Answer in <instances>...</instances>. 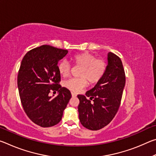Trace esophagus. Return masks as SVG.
<instances>
[{
  "mask_svg": "<svg viewBox=\"0 0 156 156\" xmlns=\"http://www.w3.org/2000/svg\"><path fill=\"white\" fill-rule=\"evenodd\" d=\"M72 97H76V96H77V95H76V94L72 92Z\"/></svg>",
  "mask_w": 156,
  "mask_h": 156,
  "instance_id": "esophagus-1",
  "label": "esophagus"
}]
</instances>
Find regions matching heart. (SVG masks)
I'll list each match as a JSON object with an SVG mask.
<instances>
[{
    "mask_svg": "<svg viewBox=\"0 0 156 156\" xmlns=\"http://www.w3.org/2000/svg\"><path fill=\"white\" fill-rule=\"evenodd\" d=\"M73 64L81 67L79 78H71L65 82V86L69 90L77 92L86 87L87 84H94L101 80L107 69V63L105 60L96 58V56L89 53L76 54L71 58ZM60 75L66 77L70 72V65L63 60L58 66Z\"/></svg>",
    "mask_w": 156,
    "mask_h": 156,
    "instance_id": "1",
    "label": "heart"
}]
</instances>
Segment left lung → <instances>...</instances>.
Masks as SVG:
<instances>
[{
  "label": "left lung",
  "mask_w": 156,
  "mask_h": 156,
  "mask_svg": "<svg viewBox=\"0 0 156 156\" xmlns=\"http://www.w3.org/2000/svg\"><path fill=\"white\" fill-rule=\"evenodd\" d=\"M108 65L103 77L85 95H78L79 120L82 125L96 131L107 126L119 109L125 85L122 61L112 52L107 54Z\"/></svg>",
  "instance_id": "left-lung-1"
}]
</instances>
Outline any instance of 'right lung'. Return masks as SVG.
<instances>
[{
	"label": "right lung",
	"instance_id": "right-lung-1",
	"mask_svg": "<svg viewBox=\"0 0 156 156\" xmlns=\"http://www.w3.org/2000/svg\"><path fill=\"white\" fill-rule=\"evenodd\" d=\"M66 49L42 45L29 51L23 57L18 74V88L25 112L42 127L57 125L71 98L70 91L59 84L58 62L67 54ZM58 90V96H48Z\"/></svg>",
	"mask_w": 156,
	"mask_h": 156
}]
</instances>
